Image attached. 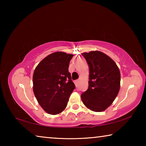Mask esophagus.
Segmentation results:
<instances>
[{"mask_svg": "<svg viewBox=\"0 0 146 146\" xmlns=\"http://www.w3.org/2000/svg\"><path fill=\"white\" fill-rule=\"evenodd\" d=\"M78 83V80H75V85L76 86L77 85V84Z\"/></svg>", "mask_w": 146, "mask_h": 146, "instance_id": "obj_1", "label": "esophagus"}]
</instances>
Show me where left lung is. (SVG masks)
<instances>
[{
	"instance_id": "1",
	"label": "left lung",
	"mask_w": 146,
	"mask_h": 146,
	"mask_svg": "<svg viewBox=\"0 0 146 146\" xmlns=\"http://www.w3.org/2000/svg\"><path fill=\"white\" fill-rule=\"evenodd\" d=\"M82 55L90 67V80L88 90L82 93L81 99L90 110L103 111L119 92L120 70L113 60L101 51H92Z\"/></svg>"
}]
</instances>
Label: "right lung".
<instances>
[{"mask_svg": "<svg viewBox=\"0 0 146 146\" xmlns=\"http://www.w3.org/2000/svg\"><path fill=\"white\" fill-rule=\"evenodd\" d=\"M73 55L61 51L51 53L36 66L33 75V92L46 113L56 115L65 110L75 88L68 68Z\"/></svg>", "mask_w": 146, "mask_h": 146, "instance_id": "1", "label": "right lung"}]
</instances>
